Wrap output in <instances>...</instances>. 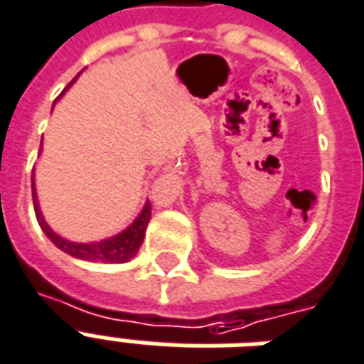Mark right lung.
I'll return each mask as SVG.
<instances>
[{
  "label": "right lung",
  "mask_w": 364,
  "mask_h": 364,
  "mask_svg": "<svg viewBox=\"0 0 364 364\" xmlns=\"http://www.w3.org/2000/svg\"><path fill=\"white\" fill-rule=\"evenodd\" d=\"M82 74V72H80ZM77 74V76H80ZM76 76V77H77ZM76 77L68 83L70 87L72 83L76 82ZM66 87V90H68ZM65 90V91H66ZM63 91V93H65ZM32 198H34V210L36 218H38V223H40L41 231L46 232V237L51 240L59 250H63L65 254L72 257H77V259H85V262H101V263H126L129 259L137 256L139 248L143 244V238H145V231L149 221H151V202L146 200L141 213H139L135 221L132 225H127L126 229L114 237L105 238V240H99V242H72V240H66L60 235L53 231L51 227L47 225V221L43 219V213L40 210V202H38V193H36V181L32 179Z\"/></svg>",
  "instance_id": "1"
}]
</instances>
